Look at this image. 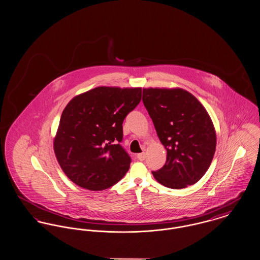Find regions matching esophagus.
<instances>
[{"instance_id": "esophagus-1", "label": "esophagus", "mask_w": 260, "mask_h": 260, "mask_svg": "<svg viewBox=\"0 0 260 260\" xmlns=\"http://www.w3.org/2000/svg\"><path fill=\"white\" fill-rule=\"evenodd\" d=\"M137 157H138L139 160H144V159H145V157H146V156H145V153L138 154V155H137Z\"/></svg>"}]
</instances>
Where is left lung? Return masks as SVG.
Masks as SVG:
<instances>
[{
  "mask_svg": "<svg viewBox=\"0 0 260 260\" xmlns=\"http://www.w3.org/2000/svg\"><path fill=\"white\" fill-rule=\"evenodd\" d=\"M143 103L167 150V161L152 172L161 185L181 189L208 171L216 150V132L207 110L182 88H143Z\"/></svg>",
  "mask_w": 260,
  "mask_h": 260,
  "instance_id": "obj_1",
  "label": "left lung"
}]
</instances>
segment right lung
Returning <instances> with one entry per match:
<instances>
[{"label": "right lung", "mask_w": 260, "mask_h": 260, "mask_svg": "<svg viewBox=\"0 0 260 260\" xmlns=\"http://www.w3.org/2000/svg\"><path fill=\"white\" fill-rule=\"evenodd\" d=\"M142 88L99 87L75 96L62 112L54 152L65 174L88 190H104L128 172L122 123L141 102Z\"/></svg>", "instance_id": "add662e5"}]
</instances>
